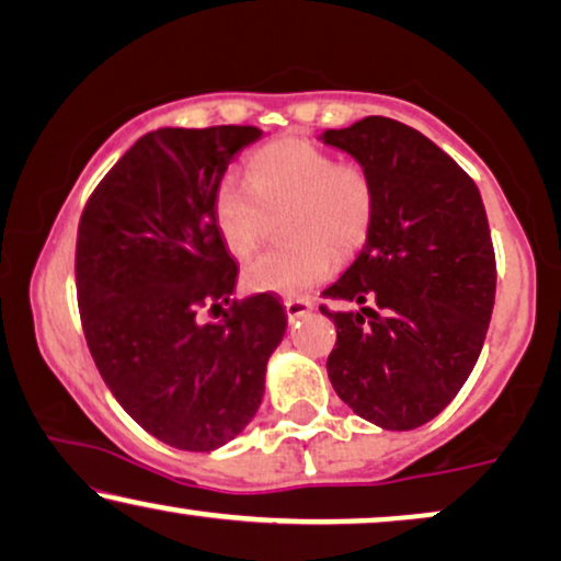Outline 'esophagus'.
<instances>
[{"label": "esophagus", "instance_id": "esophagus-1", "mask_svg": "<svg viewBox=\"0 0 561 561\" xmlns=\"http://www.w3.org/2000/svg\"><path fill=\"white\" fill-rule=\"evenodd\" d=\"M310 310H312V305L308 300H293V297H289V300H285V312H287L289 323H295V320L305 318Z\"/></svg>", "mask_w": 561, "mask_h": 561}]
</instances>
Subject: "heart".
<instances>
[{
    "instance_id": "b5f03b06",
    "label": "heart",
    "mask_w": 561,
    "mask_h": 561,
    "mask_svg": "<svg viewBox=\"0 0 561 561\" xmlns=\"http://www.w3.org/2000/svg\"><path fill=\"white\" fill-rule=\"evenodd\" d=\"M285 249L266 251L243 268L251 293L302 295L335 272L367 241L377 210L369 171L339 163L302 138H276L249 161V179L226 176L213 197L215 228L238 259L264 241L268 215L285 213Z\"/></svg>"
}]
</instances>
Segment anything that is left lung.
<instances>
[{
    "label": "left lung",
    "mask_w": 561,
    "mask_h": 561,
    "mask_svg": "<svg viewBox=\"0 0 561 561\" xmlns=\"http://www.w3.org/2000/svg\"><path fill=\"white\" fill-rule=\"evenodd\" d=\"M320 140L367 169L377 192L367 241L323 293L351 305L320 308L339 333L328 379L364 421L417 428L457 398L492 318L497 274L480 190L398 119L371 115Z\"/></svg>",
    "instance_id": "left-lung-1"
}]
</instances>
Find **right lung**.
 I'll return each mask as SVG.
<instances>
[{
  "instance_id": "add662e5",
  "label": "right lung",
  "mask_w": 561,
  "mask_h": 561,
  "mask_svg": "<svg viewBox=\"0 0 561 561\" xmlns=\"http://www.w3.org/2000/svg\"><path fill=\"white\" fill-rule=\"evenodd\" d=\"M253 125L146 133L107 171L81 213L77 295L104 385L140 428L184 451L233 442L264 398L266 364L287 331L279 300L231 302L238 266L213 197Z\"/></svg>"
}]
</instances>
